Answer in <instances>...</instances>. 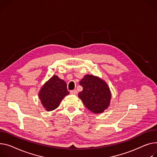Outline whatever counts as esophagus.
Returning <instances> with one entry per match:
<instances>
[{
	"label": "esophagus",
	"mask_w": 157,
	"mask_h": 157,
	"mask_svg": "<svg viewBox=\"0 0 157 157\" xmlns=\"http://www.w3.org/2000/svg\"><path fill=\"white\" fill-rule=\"evenodd\" d=\"M71 94H72V95H77L78 94V91L77 90H72L70 91Z\"/></svg>",
	"instance_id": "obj_1"
}]
</instances>
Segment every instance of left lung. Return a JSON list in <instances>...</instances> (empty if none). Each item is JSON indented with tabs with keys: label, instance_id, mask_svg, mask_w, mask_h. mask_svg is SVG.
<instances>
[{
	"label": "left lung",
	"instance_id": "left-lung-1",
	"mask_svg": "<svg viewBox=\"0 0 157 157\" xmlns=\"http://www.w3.org/2000/svg\"><path fill=\"white\" fill-rule=\"evenodd\" d=\"M82 91L78 94L85 107L94 113H100L107 109L112 98L107 82L101 78L90 75H85L79 82Z\"/></svg>",
	"mask_w": 157,
	"mask_h": 157
}]
</instances>
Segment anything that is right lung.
I'll use <instances>...</instances> for the list:
<instances>
[{"label": "right lung", "mask_w": 157, "mask_h": 157, "mask_svg": "<svg viewBox=\"0 0 157 157\" xmlns=\"http://www.w3.org/2000/svg\"><path fill=\"white\" fill-rule=\"evenodd\" d=\"M69 94L66 82L54 75L41 86L38 97L45 110L50 112L56 109L62 99Z\"/></svg>", "instance_id": "right-lung-1"}]
</instances>
